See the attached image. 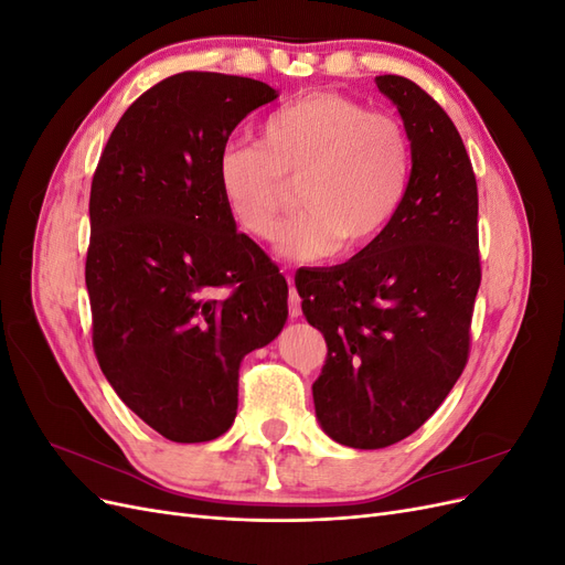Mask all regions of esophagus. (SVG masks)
I'll use <instances>...</instances> for the list:
<instances>
[{
    "label": "esophagus",
    "instance_id": "1",
    "mask_svg": "<svg viewBox=\"0 0 565 565\" xmlns=\"http://www.w3.org/2000/svg\"><path fill=\"white\" fill-rule=\"evenodd\" d=\"M287 309H289V318H299V316H301V297L297 295V289H295V287H289Z\"/></svg>",
    "mask_w": 565,
    "mask_h": 565
}]
</instances>
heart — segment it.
<instances>
[{
    "instance_id": "heart-1",
    "label": "heart",
    "mask_w": 565,
    "mask_h": 565,
    "mask_svg": "<svg viewBox=\"0 0 565 565\" xmlns=\"http://www.w3.org/2000/svg\"><path fill=\"white\" fill-rule=\"evenodd\" d=\"M409 177L413 146L398 119L332 92L287 100L266 115L259 146L228 143L216 158L226 212L256 241L276 237L289 183H297L301 212L280 245L306 262L382 241L403 210Z\"/></svg>"
}]
</instances>
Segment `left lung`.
I'll list each match as a JSON object with an SVG mask.
<instances>
[{"label":"left lung","instance_id":"8db88e82","mask_svg":"<svg viewBox=\"0 0 565 565\" xmlns=\"http://www.w3.org/2000/svg\"><path fill=\"white\" fill-rule=\"evenodd\" d=\"M413 146L403 210L347 264L297 273L301 311L328 344L313 384L322 431L358 450L415 434L469 358L478 262L473 167L448 113L413 79L374 77Z\"/></svg>","mask_w":565,"mask_h":565}]
</instances>
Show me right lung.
<instances>
[{"instance_id":"obj_1","label":"right lung","mask_w":565,"mask_h":565,"mask_svg":"<svg viewBox=\"0 0 565 565\" xmlns=\"http://www.w3.org/2000/svg\"><path fill=\"white\" fill-rule=\"evenodd\" d=\"M268 84L179 73L119 117L92 181L94 351L122 403L174 443L231 429L243 358L287 320V280L216 188L231 131Z\"/></svg>"}]
</instances>
